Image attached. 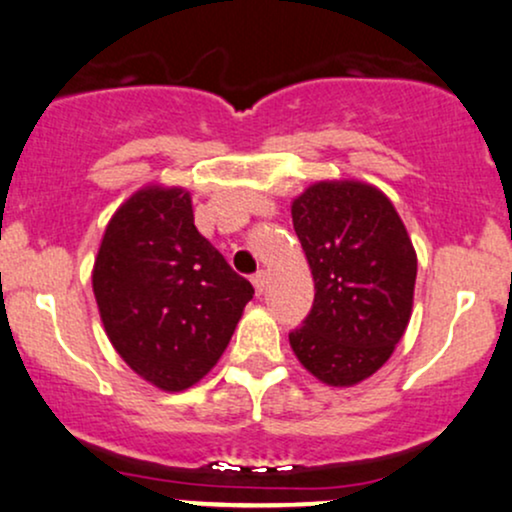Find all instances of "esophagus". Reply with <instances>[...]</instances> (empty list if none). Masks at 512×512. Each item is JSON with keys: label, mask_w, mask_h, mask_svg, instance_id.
Returning <instances> with one entry per match:
<instances>
[{"label": "esophagus", "mask_w": 512, "mask_h": 512, "mask_svg": "<svg viewBox=\"0 0 512 512\" xmlns=\"http://www.w3.org/2000/svg\"><path fill=\"white\" fill-rule=\"evenodd\" d=\"M252 286H255L257 293H264V289H267V272H257L252 276Z\"/></svg>", "instance_id": "34e87169"}]
</instances>
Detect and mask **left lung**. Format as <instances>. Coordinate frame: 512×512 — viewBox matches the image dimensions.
I'll list each match as a JSON object with an SVG mask.
<instances>
[{"instance_id":"obj_1","label":"left lung","mask_w":512,"mask_h":512,"mask_svg":"<svg viewBox=\"0 0 512 512\" xmlns=\"http://www.w3.org/2000/svg\"><path fill=\"white\" fill-rule=\"evenodd\" d=\"M315 303L289 334L320 383L351 387L392 356L409 325L416 250L395 204L361 180H320L291 204Z\"/></svg>"}]
</instances>
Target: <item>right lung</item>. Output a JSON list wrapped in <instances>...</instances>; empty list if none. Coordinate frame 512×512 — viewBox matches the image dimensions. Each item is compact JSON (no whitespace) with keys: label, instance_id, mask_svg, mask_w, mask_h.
Masks as SVG:
<instances>
[{"label":"right lung","instance_id":"1","mask_svg":"<svg viewBox=\"0 0 512 512\" xmlns=\"http://www.w3.org/2000/svg\"><path fill=\"white\" fill-rule=\"evenodd\" d=\"M91 281L110 344L166 392L187 390L216 366L255 293L197 231L190 192L163 185L120 204Z\"/></svg>","mask_w":512,"mask_h":512}]
</instances>
